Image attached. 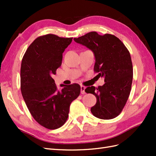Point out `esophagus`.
<instances>
[{
  "instance_id": "obj_1",
  "label": "esophagus",
  "mask_w": 156,
  "mask_h": 156,
  "mask_svg": "<svg viewBox=\"0 0 156 156\" xmlns=\"http://www.w3.org/2000/svg\"><path fill=\"white\" fill-rule=\"evenodd\" d=\"M81 94H84L86 93L85 92V89H86V87H84V86H81Z\"/></svg>"
}]
</instances>
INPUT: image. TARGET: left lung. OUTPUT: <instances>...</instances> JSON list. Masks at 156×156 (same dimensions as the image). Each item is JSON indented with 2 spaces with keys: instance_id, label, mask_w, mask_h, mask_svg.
<instances>
[{
  "instance_id": "1",
  "label": "left lung",
  "mask_w": 156,
  "mask_h": 156,
  "mask_svg": "<svg viewBox=\"0 0 156 156\" xmlns=\"http://www.w3.org/2000/svg\"><path fill=\"white\" fill-rule=\"evenodd\" d=\"M74 40L94 53V70L98 77L105 78L102 86L85 89L97 98L91 112L98 119L115 118L124 108L131 89L133 65L129 51L120 39L111 34L100 35L92 31Z\"/></svg>"
}]
</instances>
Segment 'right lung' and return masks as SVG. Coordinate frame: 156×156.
Here are the masks:
<instances>
[{
	"label": "right lung",
	"instance_id": "add662e5",
	"mask_svg": "<svg viewBox=\"0 0 156 156\" xmlns=\"http://www.w3.org/2000/svg\"><path fill=\"white\" fill-rule=\"evenodd\" d=\"M72 38L54 34L40 36L29 46L21 67V90L29 112L39 125L56 129L68 117L69 105L80 93L78 84H61L58 90L51 76L62 65V54Z\"/></svg>",
	"mask_w": 156,
	"mask_h": 156
}]
</instances>
